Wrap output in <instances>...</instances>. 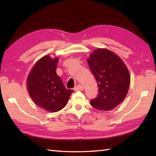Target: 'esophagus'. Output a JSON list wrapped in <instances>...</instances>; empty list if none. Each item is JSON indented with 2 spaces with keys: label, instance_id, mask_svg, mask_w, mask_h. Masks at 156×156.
<instances>
[{
  "label": "esophagus",
  "instance_id": "34e87169",
  "mask_svg": "<svg viewBox=\"0 0 156 156\" xmlns=\"http://www.w3.org/2000/svg\"><path fill=\"white\" fill-rule=\"evenodd\" d=\"M83 89H84L83 86H82V85H77V86H76V87H74V90L75 91H78V90L81 91V90H83Z\"/></svg>",
  "mask_w": 156,
  "mask_h": 156
}]
</instances>
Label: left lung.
<instances>
[{"instance_id": "1", "label": "left lung", "mask_w": 156, "mask_h": 156, "mask_svg": "<svg viewBox=\"0 0 156 156\" xmlns=\"http://www.w3.org/2000/svg\"><path fill=\"white\" fill-rule=\"evenodd\" d=\"M97 80L98 94L90 100L92 107L110 111L124 100L130 85L127 66L117 55L107 49H97L87 59Z\"/></svg>"}]
</instances>
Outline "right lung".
Wrapping results in <instances>:
<instances>
[{
  "instance_id": "1",
  "label": "right lung",
  "mask_w": 156,
  "mask_h": 156,
  "mask_svg": "<svg viewBox=\"0 0 156 156\" xmlns=\"http://www.w3.org/2000/svg\"><path fill=\"white\" fill-rule=\"evenodd\" d=\"M58 58L45 55L33 67L27 78V90L35 103L50 112L60 111L73 90L66 89L56 74Z\"/></svg>"
}]
</instances>
